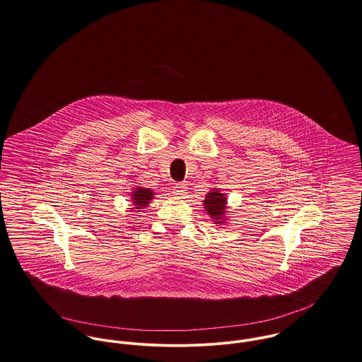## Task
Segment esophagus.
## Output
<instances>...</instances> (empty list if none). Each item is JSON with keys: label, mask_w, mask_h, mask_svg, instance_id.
Listing matches in <instances>:
<instances>
[{"label": "esophagus", "mask_w": 362, "mask_h": 362, "mask_svg": "<svg viewBox=\"0 0 362 362\" xmlns=\"http://www.w3.org/2000/svg\"><path fill=\"white\" fill-rule=\"evenodd\" d=\"M186 192H187V187L183 183H177V185L173 186V193H175V195H186Z\"/></svg>", "instance_id": "34e87169"}]
</instances>
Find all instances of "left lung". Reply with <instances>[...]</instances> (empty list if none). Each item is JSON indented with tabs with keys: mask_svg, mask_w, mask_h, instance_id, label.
<instances>
[{
	"mask_svg": "<svg viewBox=\"0 0 362 362\" xmlns=\"http://www.w3.org/2000/svg\"><path fill=\"white\" fill-rule=\"evenodd\" d=\"M205 208L208 211V215L212 219H216V223H224V209H226V197L218 189H214L212 193H208L205 197Z\"/></svg>",
	"mask_w": 362,
	"mask_h": 362,
	"instance_id": "left-lung-1",
	"label": "left lung"
}]
</instances>
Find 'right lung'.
Here are the masks:
<instances>
[{"instance_id": "obj_1", "label": "right lung", "mask_w": 362, "mask_h": 362, "mask_svg": "<svg viewBox=\"0 0 362 362\" xmlns=\"http://www.w3.org/2000/svg\"><path fill=\"white\" fill-rule=\"evenodd\" d=\"M153 190L150 189H144V187H139L132 193V201H135V209H141L143 206H146L148 204L150 199H153Z\"/></svg>"}]
</instances>
